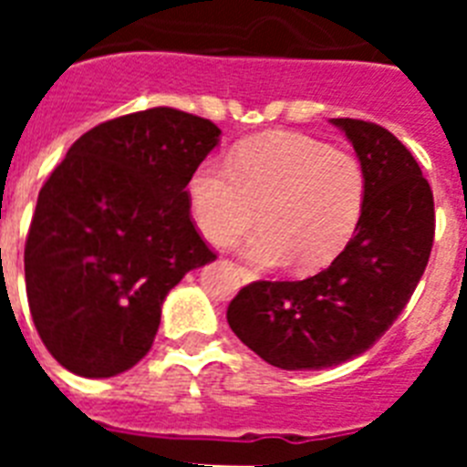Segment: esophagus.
<instances>
[{
	"instance_id": "obj_1",
	"label": "esophagus",
	"mask_w": 467,
	"mask_h": 467,
	"mask_svg": "<svg viewBox=\"0 0 467 467\" xmlns=\"http://www.w3.org/2000/svg\"><path fill=\"white\" fill-rule=\"evenodd\" d=\"M238 274H241V278L245 280V283L247 280H253V271H247L245 266H238Z\"/></svg>"
}]
</instances>
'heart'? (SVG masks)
Returning <instances> with one entry per match:
<instances>
[{
	"label": "heart",
	"mask_w": 467,
	"mask_h": 467,
	"mask_svg": "<svg viewBox=\"0 0 467 467\" xmlns=\"http://www.w3.org/2000/svg\"><path fill=\"white\" fill-rule=\"evenodd\" d=\"M360 161L304 135L271 133L243 140L229 168L205 161L187 180V203L213 245H229L254 222L262 229L243 245L259 266L292 259L311 274L339 257L365 208Z\"/></svg>",
	"instance_id": "1"
}]
</instances>
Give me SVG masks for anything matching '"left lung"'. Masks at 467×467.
Wrapping results in <instances>:
<instances>
[{
    "mask_svg": "<svg viewBox=\"0 0 467 467\" xmlns=\"http://www.w3.org/2000/svg\"><path fill=\"white\" fill-rule=\"evenodd\" d=\"M365 171V208L344 253L306 280H257L229 304L238 339L280 369H325L372 348L428 266L435 203L411 151L377 123L332 119Z\"/></svg>",
    "mask_w": 467,
    "mask_h": 467,
    "instance_id": "1",
    "label": "left lung"
}]
</instances>
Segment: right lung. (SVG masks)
Returning <instances> with one entry per match:
<instances>
[{
  "instance_id": "obj_1",
  "label": "right lung",
  "mask_w": 467,
  "mask_h": 467,
  "mask_svg": "<svg viewBox=\"0 0 467 467\" xmlns=\"http://www.w3.org/2000/svg\"><path fill=\"white\" fill-rule=\"evenodd\" d=\"M213 121L172 107L90 128L36 198L25 287L41 341L86 379L150 353L168 292L217 259L198 236L187 180L217 147Z\"/></svg>"
}]
</instances>
